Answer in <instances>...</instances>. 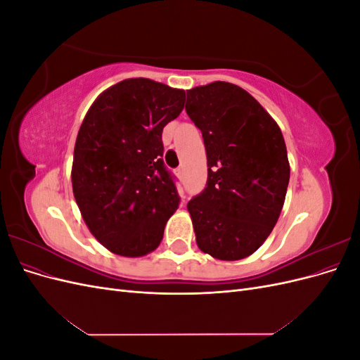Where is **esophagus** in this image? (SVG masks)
<instances>
[{
    "instance_id": "1",
    "label": "esophagus",
    "mask_w": 360,
    "mask_h": 360,
    "mask_svg": "<svg viewBox=\"0 0 360 360\" xmlns=\"http://www.w3.org/2000/svg\"><path fill=\"white\" fill-rule=\"evenodd\" d=\"M176 176H177V179H183V168H177L176 169Z\"/></svg>"
}]
</instances>
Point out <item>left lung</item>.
I'll use <instances>...</instances> for the list:
<instances>
[{
    "label": "left lung",
    "instance_id": "1",
    "mask_svg": "<svg viewBox=\"0 0 360 360\" xmlns=\"http://www.w3.org/2000/svg\"><path fill=\"white\" fill-rule=\"evenodd\" d=\"M204 138L207 188L188 202L195 240L222 261L252 255L276 225L290 181L281 129L252 96L216 81L186 91Z\"/></svg>",
    "mask_w": 360,
    "mask_h": 360
}]
</instances>
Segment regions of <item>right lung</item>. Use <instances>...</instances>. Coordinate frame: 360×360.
<instances>
[{
  "mask_svg": "<svg viewBox=\"0 0 360 360\" xmlns=\"http://www.w3.org/2000/svg\"><path fill=\"white\" fill-rule=\"evenodd\" d=\"M184 99V90L130 78L102 91L84 117L72 189L85 225L112 254L153 252L179 209L176 184L162 160V130L180 115Z\"/></svg>",
  "mask_w": 360,
  "mask_h": 360,
  "instance_id": "right-lung-1",
  "label": "right lung"
}]
</instances>
